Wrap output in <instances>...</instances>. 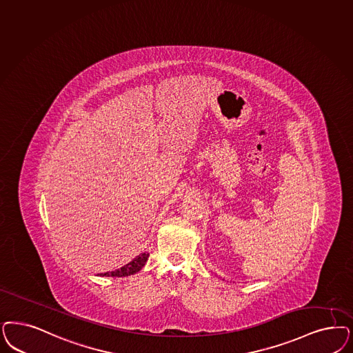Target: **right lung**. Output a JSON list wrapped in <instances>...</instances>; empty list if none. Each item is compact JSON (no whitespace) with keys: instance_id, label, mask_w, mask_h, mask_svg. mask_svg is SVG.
I'll list each match as a JSON object with an SVG mask.
<instances>
[{"instance_id":"add662e5","label":"right lung","mask_w":353,"mask_h":353,"mask_svg":"<svg viewBox=\"0 0 353 353\" xmlns=\"http://www.w3.org/2000/svg\"><path fill=\"white\" fill-rule=\"evenodd\" d=\"M148 253H141L139 256H135L132 262H129L128 265L122 266L121 268H117L114 271H110V272H104L100 274V276H112V278H122V276H129V275H134L138 271H141L142 268L146 265L147 259H148Z\"/></svg>"}]
</instances>
